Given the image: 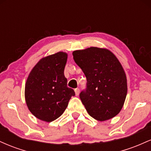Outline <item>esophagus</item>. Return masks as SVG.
<instances>
[{
    "label": "esophagus",
    "instance_id": "esophagus-1",
    "mask_svg": "<svg viewBox=\"0 0 151 151\" xmlns=\"http://www.w3.org/2000/svg\"><path fill=\"white\" fill-rule=\"evenodd\" d=\"M74 92H75L76 96H78L79 93V89H74Z\"/></svg>",
    "mask_w": 151,
    "mask_h": 151
}]
</instances>
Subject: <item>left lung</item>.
<instances>
[{"instance_id":"obj_1","label":"left lung","mask_w":151,"mask_h":151,"mask_svg":"<svg viewBox=\"0 0 151 151\" xmlns=\"http://www.w3.org/2000/svg\"><path fill=\"white\" fill-rule=\"evenodd\" d=\"M86 77V89L79 97L88 114L100 121L119 114L127 95V79L122 65L106 48L91 47L72 52Z\"/></svg>"}]
</instances>
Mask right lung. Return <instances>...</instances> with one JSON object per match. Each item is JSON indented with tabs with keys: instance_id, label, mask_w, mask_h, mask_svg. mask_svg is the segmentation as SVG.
<instances>
[{
	"instance_id": "add662e5",
	"label": "right lung",
	"mask_w": 151,
	"mask_h": 151,
	"mask_svg": "<svg viewBox=\"0 0 151 151\" xmlns=\"http://www.w3.org/2000/svg\"><path fill=\"white\" fill-rule=\"evenodd\" d=\"M67 53L58 52L41 59L27 77L25 86L26 104L40 120L51 122L59 118L74 91L67 86L64 74Z\"/></svg>"
}]
</instances>
